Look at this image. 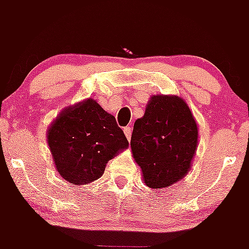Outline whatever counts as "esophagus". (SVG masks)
I'll list each match as a JSON object with an SVG mask.
<instances>
[{
	"label": "esophagus",
	"instance_id": "1",
	"mask_svg": "<svg viewBox=\"0 0 249 249\" xmlns=\"http://www.w3.org/2000/svg\"><path fill=\"white\" fill-rule=\"evenodd\" d=\"M123 132H124V135H126V137H127V140H131V136H132V127H129V126H127V127H124V128H123Z\"/></svg>",
	"mask_w": 249,
	"mask_h": 249
}]
</instances>
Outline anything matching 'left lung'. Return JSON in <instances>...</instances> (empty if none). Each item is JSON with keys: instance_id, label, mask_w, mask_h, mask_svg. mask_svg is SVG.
I'll return each mask as SVG.
<instances>
[{"instance_id": "obj_1", "label": "left lung", "mask_w": 249, "mask_h": 249, "mask_svg": "<svg viewBox=\"0 0 249 249\" xmlns=\"http://www.w3.org/2000/svg\"><path fill=\"white\" fill-rule=\"evenodd\" d=\"M197 144L196 118L178 96H152L131 137L132 156L151 188H166L186 177Z\"/></svg>"}]
</instances>
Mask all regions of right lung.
Listing matches in <instances>:
<instances>
[{
	"label": "right lung",
	"mask_w": 249,
	"mask_h": 249,
	"mask_svg": "<svg viewBox=\"0 0 249 249\" xmlns=\"http://www.w3.org/2000/svg\"><path fill=\"white\" fill-rule=\"evenodd\" d=\"M47 143L61 177L77 186L102 177L108 160L128 147L116 118L93 98L66 107L48 127Z\"/></svg>",
	"instance_id": "obj_1"
}]
</instances>
